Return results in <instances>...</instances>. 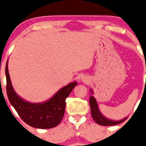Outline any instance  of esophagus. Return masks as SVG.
I'll list each match as a JSON object with an SVG mask.
<instances>
[{
  "label": "esophagus",
  "mask_w": 146,
  "mask_h": 146,
  "mask_svg": "<svg viewBox=\"0 0 146 146\" xmlns=\"http://www.w3.org/2000/svg\"><path fill=\"white\" fill-rule=\"evenodd\" d=\"M81 80L82 82H84V83H85V84L89 83V82H90V79L88 78V77H85V76H84V77L82 78Z\"/></svg>",
  "instance_id": "34e87169"
}]
</instances>
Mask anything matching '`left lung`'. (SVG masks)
<instances>
[{
    "label": "left lung",
    "mask_w": 146,
    "mask_h": 146,
    "mask_svg": "<svg viewBox=\"0 0 146 146\" xmlns=\"http://www.w3.org/2000/svg\"><path fill=\"white\" fill-rule=\"evenodd\" d=\"M90 93L92 95L90 97V106L91 114H92V117L93 119V120L97 123H98L99 125H102V126H114V125L122 123V122L124 121L128 118L127 117L121 119V120H113V119H108L106 117H104L102 114L100 110L99 105H98L96 99L92 95L94 94L93 90L92 89H90Z\"/></svg>",
    "instance_id": "obj_1"
}]
</instances>
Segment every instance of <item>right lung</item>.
Returning a JSON list of instances; mask_svg holds the SVG:
<instances>
[{
	"label": "right lung",
	"instance_id": "right-lung-1",
	"mask_svg": "<svg viewBox=\"0 0 146 146\" xmlns=\"http://www.w3.org/2000/svg\"><path fill=\"white\" fill-rule=\"evenodd\" d=\"M8 60L5 66L6 91L10 104L26 123L36 129H51L62 120L66 108V99L77 82L68 84L58 90L51 98L42 102H30L19 96L13 88L8 72Z\"/></svg>",
	"mask_w": 146,
	"mask_h": 146
}]
</instances>
